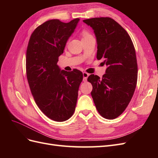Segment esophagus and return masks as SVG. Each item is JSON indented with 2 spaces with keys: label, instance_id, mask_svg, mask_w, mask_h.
I'll return each instance as SVG.
<instances>
[{
  "label": "esophagus",
  "instance_id": "obj_1",
  "mask_svg": "<svg viewBox=\"0 0 158 158\" xmlns=\"http://www.w3.org/2000/svg\"><path fill=\"white\" fill-rule=\"evenodd\" d=\"M89 74L88 73H87L86 72H84L83 73V80H84V82H85V81L87 80V78H88V77L89 76Z\"/></svg>",
  "mask_w": 158,
  "mask_h": 158
}]
</instances>
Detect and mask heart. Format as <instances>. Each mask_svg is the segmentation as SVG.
I'll use <instances>...</instances> for the list:
<instances>
[{"mask_svg": "<svg viewBox=\"0 0 158 158\" xmlns=\"http://www.w3.org/2000/svg\"><path fill=\"white\" fill-rule=\"evenodd\" d=\"M82 38H85V37H88L91 36V34L88 31L84 30L82 32Z\"/></svg>", "mask_w": 158, "mask_h": 158, "instance_id": "obj_1", "label": "heart"}]
</instances>
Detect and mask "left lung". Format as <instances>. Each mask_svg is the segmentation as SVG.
Masks as SVG:
<instances>
[{
  "instance_id": "8db88e82",
  "label": "left lung",
  "mask_w": 158,
  "mask_h": 158,
  "mask_svg": "<svg viewBox=\"0 0 158 158\" xmlns=\"http://www.w3.org/2000/svg\"><path fill=\"white\" fill-rule=\"evenodd\" d=\"M94 30L98 44L97 59L107 68L102 79L91 74V95L100 115L114 119L124 112L136 86L138 65L135 47L124 28L109 17L84 20Z\"/></svg>"
}]
</instances>
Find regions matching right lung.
Instances as JSON below:
<instances>
[{
  "label": "right lung",
  "mask_w": 158,
  "mask_h": 158,
  "mask_svg": "<svg viewBox=\"0 0 158 158\" xmlns=\"http://www.w3.org/2000/svg\"><path fill=\"white\" fill-rule=\"evenodd\" d=\"M79 20L44 22L33 31L27 47L26 76L33 99L47 117L57 122L73 116L83 80L81 71H60L57 65Z\"/></svg>",
  "instance_id": "right-lung-1"
}]
</instances>
